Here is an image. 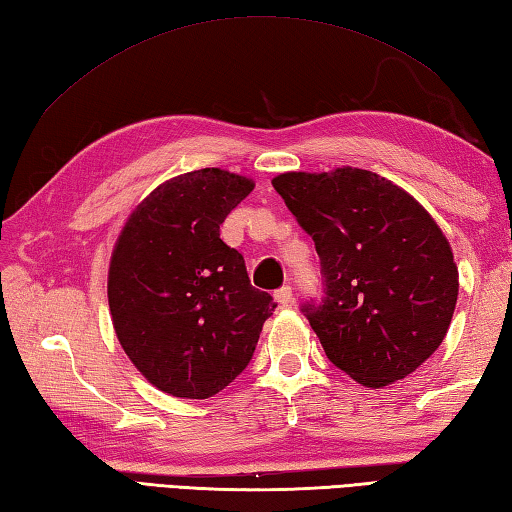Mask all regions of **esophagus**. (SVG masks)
I'll list each match as a JSON object with an SVG mask.
<instances>
[{"mask_svg":"<svg viewBox=\"0 0 512 512\" xmlns=\"http://www.w3.org/2000/svg\"><path fill=\"white\" fill-rule=\"evenodd\" d=\"M275 299H277V302L282 304V306H290V304L295 302V297H293V288H290V286L277 288V290H275Z\"/></svg>","mask_w":512,"mask_h":512,"instance_id":"1","label":"esophagus"}]
</instances>
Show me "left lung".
<instances>
[{
  "label": "left lung",
  "mask_w": 512,
  "mask_h": 512,
  "mask_svg": "<svg viewBox=\"0 0 512 512\" xmlns=\"http://www.w3.org/2000/svg\"><path fill=\"white\" fill-rule=\"evenodd\" d=\"M273 186L315 242L322 299L302 313L330 362L368 388L422 366L444 342L459 290L433 217L362 168L284 173Z\"/></svg>",
  "instance_id": "left-lung-1"
}]
</instances>
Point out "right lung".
Segmentation results:
<instances>
[{
    "mask_svg": "<svg viewBox=\"0 0 512 512\" xmlns=\"http://www.w3.org/2000/svg\"><path fill=\"white\" fill-rule=\"evenodd\" d=\"M253 182L219 168L179 175L139 204L117 239L108 304L119 344L150 384L206 399L253 359L275 302L219 237Z\"/></svg>",
    "mask_w": 512,
    "mask_h": 512,
    "instance_id": "obj_1",
    "label": "right lung"
}]
</instances>
